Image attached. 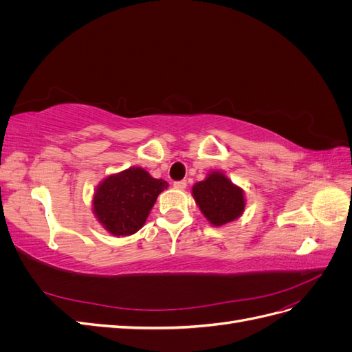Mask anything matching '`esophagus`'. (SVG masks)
I'll use <instances>...</instances> for the list:
<instances>
[{"instance_id": "1", "label": "esophagus", "mask_w": 352, "mask_h": 352, "mask_svg": "<svg viewBox=\"0 0 352 352\" xmlns=\"http://www.w3.org/2000/svg\"><path fill=\"white\" fill-rule=\"evenodd\" d=\"M175 189H179V190H184L186 188V180H179V182H175L173 184Z\"/></svg>"}]
</instances>
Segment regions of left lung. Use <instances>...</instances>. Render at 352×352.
Listing matches in <instances>:
<instances>
[{
  "label": "left lung",
  "mask_w": 352,
  "mask_h": 352,
  "mask_svg": "<svg viewBox=\"0 0 352 352\" xmlns=\"http://www.w3.org/2000/svg\"><path fill=\"white\" fill-rule=\"evenodd\" d=\"M192 197L204 217L217 228L236 220L245 210L243 189L219 170L192 186Z\"/></svg>",
  "instance_id": "8db88e82"
}]
</instances>
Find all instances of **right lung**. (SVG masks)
<instances>
[{
  "mask_svg": "<svg viewBox=\"0 0 352 352\" xmlns=\"http://www.w3.org/2000/svg\"><path fill=\"white\" fill-rule=\"evenodd\" d=\"M163 179H154L142 167H129L110 175L95 189L92 211L101 226L114 236H129L140 230L157 197L167 189Z\"/></svg>",
  "mask_w": 352,
  "mask_h": 352,
  "instance_id": "obj_1",
  "label": "right lung"
}]
</instances>
